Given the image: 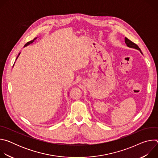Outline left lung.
<instances>
[{
	"mask_svg": "<svg viewBox=\"0 0 158 158\" xmlns=\"http://www.w3.org/2000/svg\"><path fill=\"white\" fill-rule=\"evenodd\" d=\"M125 42H126V45H127V46L128 47L131 48L136 49H138V50L140 51L141 53V54H143V53H142V52H141V49H140V48H139V46H138V45H137V44H136L135 43H134V42H132L131 40H129V39H127V37H125Z\"/></svg>",
	"mask_w": 158,
	"mask_h": 158,
	"instance_id": "left-lung-1",
	"label": "left lung"
}]
</instances>
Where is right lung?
I'll return each instance as SVG.
<instances>
[{
    "instance_id": "1",
    "label": "right lung",
    "mask_w": 158,
    "mask_h": 158,
    "mask_svg": "<svg viewBox=\"0 0 158 158\" xmlns=\"http://www.w3.org/2000/svg\"><path fill=\"white\" fill-rule=\"evenodd\" d=\"M35 39H36V38H34V39L33 40H31V41H29V42H27V43H26V44H25V46H28V45H29V44H30L32 43V42H33L34 41V40H35ZM19 54H20V53L19 54ZM18 56H17V57H18Z\"/></svg>"
}]
</instances>
